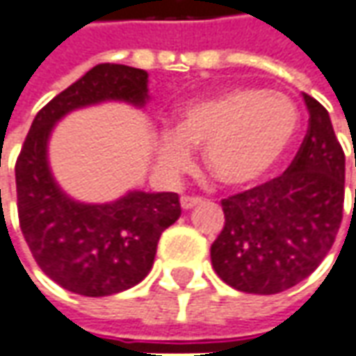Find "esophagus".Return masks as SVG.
<instances>
[{
	"mask_svg": "<svg viewBox=\"0 0 356 356\" xmlns=\"http://www.w3.org/2000/svg\"><path fill=\"white\" fill-rule=\"evenodd\" d=\"M202 202V198L197 197V195H185V197H181V207L185 210L193 209V207H197Z\"/></svg>",
	"mask_w": 356,
	"mask_h": 356,
	"instance_id": "obj_1",
	"label": "esophagus"
}]
</instances>
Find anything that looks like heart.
<instances>
[{"label": "heart", "mask_w": 356, "mask_h": 356, "mask_svg": "<svg viewBox=\"0 0 356 356\" xmlns=\"http://www.w3.org/2000/svg\"><path fill=\"white\" fill-rule=\"evenodd\" d=\"M298 127L289 97L255 87H234L183 105L175 128L158 134L161 168L179 173L191 147L202 146L204 165L224 185H248L267 173Z\"/></svg>", "instance_id": "b5f03b06"}]
</instances>
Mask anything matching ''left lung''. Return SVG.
<instances>
[{
  "instance_id": "obj_1",
  "label": "left lung",
  "mask_w": 356,
  "mask_h": 356,
  "mask_svg": "<svg viewBox=\"0 0 356 356\" xmlns=\"http://www.w3.org/2000/svg\"><path fill=\"white\" fill-rule=\"evenodd\" d=\"M304 101L308 130L289 169L220 202L226 222L210 248L212 267L248 294H277L310 277L343 220L345 152L325 107L306 93Z\"/></svg>"
}]
</instances>
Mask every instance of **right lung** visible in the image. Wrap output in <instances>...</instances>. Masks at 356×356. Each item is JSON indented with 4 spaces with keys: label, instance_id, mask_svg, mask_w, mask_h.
I'll return each instance as SVG.
<instances>
[{
    "label": "right lung",
    "instance_id": "1",
    "mask_svg": "<svg viewBox=\"0 0 356 356\" xmlns=\"http://www.w3.org/2000/svg\"><path fill=\"white\" fill-rule=\"evenodd\" d=\"M147 74L97 64L38 111L15 163L19 226L36 265L62 289L111 296L144 280L161 232L181 216L177 193H128L111 204H79L56 187L46 142L58 118L77 107L120 99L142 105Z\"/></svg>",
    "mask_w": 356,
    "mask_h": 356
}]
</instances>
